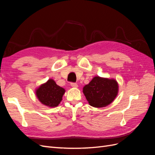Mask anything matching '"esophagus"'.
Segmentation results:
<instances>
[{
  "label": "esophagus",
  "mask_w": 155,
  "mask_h": 155,
  "mask_svg": "<svg viewBox=\"0 0 155 155\" xmlns=\"http://www.w3.org/2000/svg\"><path fill=\"white\" fill-rule=\"evenodd\" d=\"M70 85H71V86L72 87H76V88L78 87V84L76 83H70Z\"/></svg>",
  "instance_id": "esophagus-1"
}]
</instances>
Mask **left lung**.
Masks as SVG:
<instances>
[{"mask_svg": "<svg viewBox=\"0 0 155 155\" xmlns=\"http://www.w3.org/2000/svg\"><path fill=\"white\" fill-rule=\"evenodd\" d=\"M118 85L115 79L94 78L83 87V92L90 105L100 108L109 105L118 94Z\"/></svg>", "mask_w": 155, "mask_h": 155, "instance_id": "left-lung-1", "label": "left lung"}]
</instances>
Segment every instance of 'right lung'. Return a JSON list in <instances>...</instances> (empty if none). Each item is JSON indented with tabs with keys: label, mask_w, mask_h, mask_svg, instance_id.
Instances as JSON below:
<instances>
[{
	"label": "right lung",
	"mask_w": 155,
	"mask_h": 155,
	"mask_svg": "<svg viewBox=\"0 0 155 155\" xmlns=\"http://www.w3.org/2000/svg\"><path fill=\"white\" fill-rule=\"evenodd\" d=\"M64 92L63 88L50 79L37 89L36 96L41 104L50 107H55L60 104Z\"/></svg>",
	"instance_id": "obj_1"
}]
</instances>
